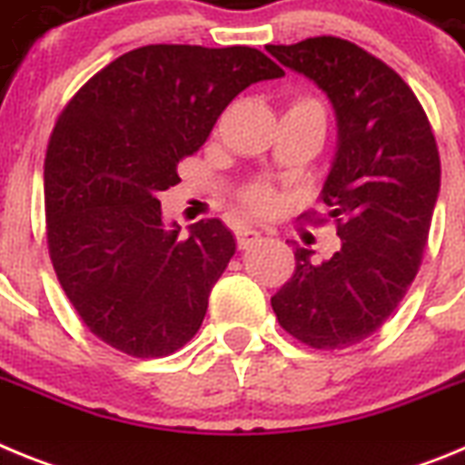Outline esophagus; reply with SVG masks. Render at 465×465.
Masks as SVG:
<instances>
[{"label": "esophagus", "mask_w": 465, "mask_h": 465, "mask_svg": "<svg viewBox=\"0 0 465 465\" xmlns=\"http://www.w3.org/2000/svg\"><path fill=\"white\" fill-rule=\"evenodd\" d=\"M258 237H261V232L253 228H240L235 232V240H237V246H240V249H249V246H252Z\"/></svg>", "instance_id": "esophagus-1"}]
</instances>
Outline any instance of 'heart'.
<instances>
[{
	"label": "heart",
	"mask_w": 465,
	"mask_h": 465,
	"mask_svg": "<svg viewBox=\"0 0 465 465\" xmlns=\"http://www.w3.org/2000/svg\"><path fill=\"white\" fill-rule=\"evenodd\" d=\"M291 106H319V102L310 100V97H300V100H295ZM237 200H240V204L249 213H256V216H268V213H272L274 209H277L279 193L274 191L270 183L253 182L237 193Z\"/></svg>",
	"instance_id": "b5f03b06"
}]
</instances>
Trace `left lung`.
Segmentation results:
<instances>
[{
    "mask_svg": "<svg viewBox=\"0 0 465 465\" xmlns=\"http://www.w3.org/2000/svg\"><path fill=\"white\" fill-rule=\"evenodd\" d=\"M268 53L335 106L340 149L319 203L342 240L323 262L298 246L293 274L270 302L279 326L307 347H351L393 314L424 258L440 191L433 127L412 88L351 41L312 36ZM302 219L328 221L314 209Z\"/></svg>",
    "mask_w": 465,
    "mask_h": 465,
    "instance_id": "left-lung-1",
    "label": "left lung"
}]
</instances>
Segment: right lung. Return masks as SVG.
Masks as SVG:
<instances>
[{
  "instance_id": "add662e5",
  "label": "right lung",
  "mask_w": 465,
  "mask_h": 465,
  "mask_svg": "<svg viewBox=\"0 0 465 465\" xmlns=\"http://www.w3.org/2000/svg\"><path fill=\"white\" fill-rule=\"evenodd\" d=\"M283 69L249 46L151 44L94 74L63 109L44 160L57 282L94 338L134 359L174 354L200 331L235 253L219 219L163 228L160 191L225 106Z\"/></svg>"
}]
</instances>
